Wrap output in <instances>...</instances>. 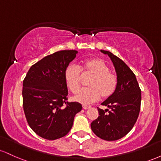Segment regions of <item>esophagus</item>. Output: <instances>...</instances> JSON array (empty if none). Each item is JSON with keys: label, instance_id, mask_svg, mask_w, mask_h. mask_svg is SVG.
<instances>
[{"label": "esophagus", "instance_id": "34e87169", "mask_svg": "<svg viewBox=\"0 0 161 161\" xmlns=\"http://www.w3.org/2000/svg\"><path fill=\"white\" fill-rule=\"evenodd\" d=\"M82 108L84 110H87V109H89L91 107L90 106H88V105H82Z\"/></svg>", "mask_w": 161, "mask_h": 161}]
</instances>
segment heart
I'll use <instances>...</instances> for the list:
<instances>
[{
	"label": "heart",
	"instance_id": "b5f03b06",
	"mask_svg": "<svg viewBox=\"0 0 161 161\" xmlns=\"http://www.w3.org/2000/svg\"><path fill=\"white\" fill-rule=\"evenodd\" d=\"M80 70L82 75H90L92 78L88 82V88L82 89L74 96L73 100L83 104L96 102L101 96L102 98L110 97L116 91L117 78L110 73V68L104 60L99 58H90L83 60L79 68L69 65L64 71V80L66 86L73 93L79 91L81 85Z\"/></svg>",
	"mask_w": 161,
	"mask_h": 161
}]
</instances>
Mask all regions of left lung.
<instances>
[{
	"instance_id": "obj_1",
	"label": "left lung",
	"mask_w": 161,
	"mask_h": 161,
	"mask_svg": "<svg viewBox=\"0 0 161 161\" xmlns=\"http://www.w3.org/2000/svg\"><path fill=\"white\" fill-rule=\"evenodd\" d=\"M117 75L114 93L102 103L108 109L97 108L99 116L91 123L92 130L97 137L106 141H116L133 128L141 108V89L133 72L121 59L108 51Z\"/></svg>"
}]
</instances>
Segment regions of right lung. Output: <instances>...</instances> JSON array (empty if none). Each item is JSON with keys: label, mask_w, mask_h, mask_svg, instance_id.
I'll list each match as a JSON object with an SVG mask.
<instances>
[{"label": "right lung", "mask_w": 161, "mask_h": 161, "mask_svg": "<svg viewBox=\"0 0 161 161\" xmlns=\"http://www.w3.org/2000/svg\"><path fill=\"white\" fill-rule=\"evenodd\" d=\"M75 50L46 56L28 71L23 84V105L28 124L48 140L65 136L73 126L82 104L68 102L64 71L76 57Z\"/></svg>", "instance_id": "1"}]
</instances>
